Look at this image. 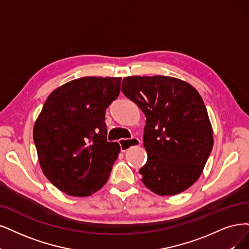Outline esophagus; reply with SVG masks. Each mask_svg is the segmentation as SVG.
Returning <instances> with one entry per match:
<instances>
[{
  "mask_svg": "<svg viewBox=\"0 0 249 249\" xmlns=\"http://www.w3.org/2000/svg\"><path fill=\"white\" fill-rule=\"evenodd\" d=\"M141 140L137 139V137H132L130 140H120V148H121L122 152H125L128 150V148H130L132 145H140L141 144Z\"/></svg>",
  "mask_w": 249,
  "mask_h": 249,
  "instance_id": "obj_1",
  "label": "esophagus"
}]
</instances>
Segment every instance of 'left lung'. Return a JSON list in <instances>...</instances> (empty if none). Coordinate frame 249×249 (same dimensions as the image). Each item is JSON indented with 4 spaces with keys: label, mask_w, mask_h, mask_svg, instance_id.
<instances>
[{
    "label": "left lung",
    "mask_w": 249,
    "mask_h": 249,
    "mask_svg": "<svg viewBox=\"0 0 249 249\" xmlns=\"http://www.w3.org/2000/svg\"><path fill=\"white\" fill-rule=\"evenodd\" d=\"M122 92L146 118L143 145L148 161L142 181L160 196L179 194L199 177L213 146L207 109L198 91L177 78H124Z\"/></svg>",
    "instance_id": "8db88e82"
}]
</instances>
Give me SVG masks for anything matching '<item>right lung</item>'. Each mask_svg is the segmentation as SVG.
Returning a JSON list of instances; mask_svg holds the SVG:
<instances>
[{
  "instance_id": "add662e5",
  "label": "right lung",
  "mask_w": 249,
  "mask_h": 249,
  "mask_svg": "<svg viewBox=\"0 0 249 249\" xmlns=\"http://www.w3.org/2000/svg\"><path fill=\"white\" fill-rule=\"evenodd\" d=\"M121 78L85 77L55 89L34 126L41 168L53 186L86 197L105 186L120 153L107 141L106 109L120 93Z\"/></svg>"
}]
</instances>
